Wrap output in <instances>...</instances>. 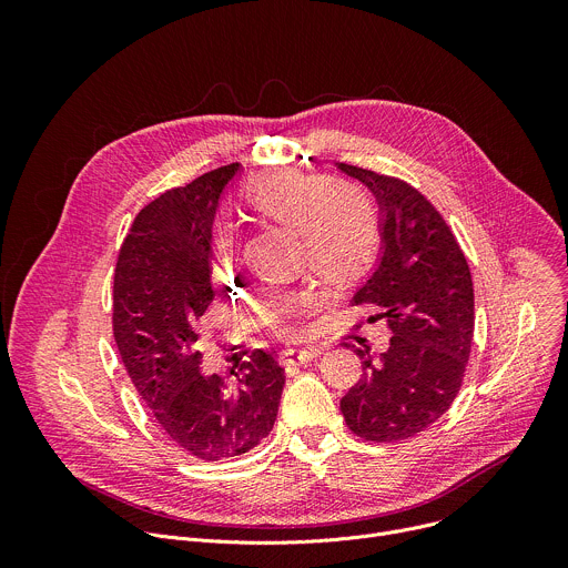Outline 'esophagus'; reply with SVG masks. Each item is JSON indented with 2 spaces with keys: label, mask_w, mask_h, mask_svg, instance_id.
<instances>
[{
  "label": "esophagus",
  "mask_w": 568,
  "mask_h": 568,
  "mask_svg": "<svg viewBox=\"0 0 568 568\" xmlns=\"http://www.w3.org/2000/svg\"><path fill=\"white\" fill-rule=\"evenodd\" d=\"M321 355V348L318 346H310V348H287L281 353V359L285 364H307L312 362L314 357Z\"/></svg>",
  "instance_id": "1"
}]
</instances>
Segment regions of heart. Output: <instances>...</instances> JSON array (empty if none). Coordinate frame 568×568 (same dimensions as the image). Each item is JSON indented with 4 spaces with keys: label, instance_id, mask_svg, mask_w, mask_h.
I'll list each match as a JSON object with an SVG mask.
<instances>
[{
    "label": "heart",
    "instance_id": "heart-1",
    "mask_svg": "<svg viewBox=\"0 0 568 568\" xmlns=\"http://www.w3.org/2000/svg\"><path fill=\"white\" fill-rule=\"evenodd\" d=\"M252 204L303 231L310 265L333 278L359 274L375 256L379 226L373 204L364 195L344 193L328 175L290 171L258 182ZM229 265V250L220 267ZM323 303L314 290H283L267 298V314L283 331H303L310 314Z\"/></svg>",
    "mask_w": 568,
    "mask_h": 568
}]
</instances>
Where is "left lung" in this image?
<instances>
[{
	"label": "left lung",
	"mask_w": 568,
	"mask_h": 568,
	"mask_svg": "<svg viewBox=\"0 0 568 568\" xmlns=\"http://www.w3.org/2000/svg\"><path fill=\"white\" fill-rule=\"evenodd\" d=\"M364 182L384 211V254L353 305L379 307L393 333L377 359L357 351L359 382L342 397L348 429L371 443L407 440L456 399L474 339V287L458 240L412 184L339 164Z\"/></svg>",
	"instance_id": "obj_1"
}]
</instances>
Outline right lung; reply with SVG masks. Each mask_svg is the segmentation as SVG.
Here are the masks:
<instances>
[{"instance_id": "obj_1", "label": "right lung", "mask_w": 568, "mask_h": 568, "mask_svg": "<svg viewBox=\"0 0 568 568\" xmlns=\"http://www.w3.org/2000/svg\"><path fill=\"white\" fill-rule=\"evenodd\" d=\"M240 164L145 204L114 270L112 328L145 407L180 449L213 463L254 449L274 427L285 371L256 348L226 377L204 375L197 318L213 301L211 224Z\"/></svg>"}]
</instances>
